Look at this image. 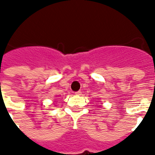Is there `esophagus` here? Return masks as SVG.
Listing matches in <instances>:
<instances>
[{
  "instance_id": "34e87169",
  "label": "esophagus",
  "mask_w": 155,
  "mask_h": 155,
  "mask_svg": "<svg viewBox=\"0 0 155 155\" xmlns=\"http://www.w3.org/2000/svg\"><path fill=\"white\" fill-rule=\"evenodd\" d=\"M75 95H77V96H80V95L82 94V92H81V91H77V92H75Z\"/></svg>"
}]
</instances>
